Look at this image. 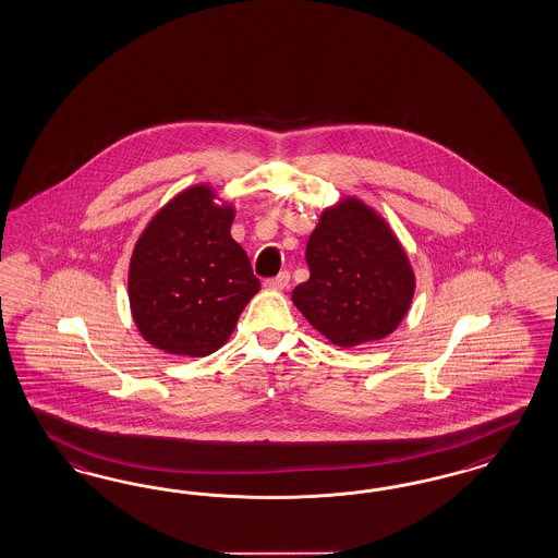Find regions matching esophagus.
<instances>
[{"mask_svg": "<svg viewBox=\"0 0 558 558\" xmlns=\"http://www.w3.org/2000/svg\"><path fill=\"white\" fill-rule=\"evenodd\" d=\"M288 282H290V274H288V271H280L278 276L268 278V280L264 282V287L270 288V290H284V288L288 287Z\"/></svg>", "mask_w": 558, "mask_h": 558, "instance_id": "34e87169", "label": "esophagus"}]
</instances>
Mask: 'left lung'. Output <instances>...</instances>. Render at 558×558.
<instances>
[{
  "mask_svg": "<svg viewBox=\"0 0 558 558\" xmlns=\"http://www.w3.org/2000/svg\"><path fill=\"white\" fill-rule=\"evenodd\" d=\"M308 280L292 303L339 348L390 336L413 301L415 274L401 241L368 204L348 196L322 213L306 243Z\"/></svg>",
  "mask_w": 558,
  "mask_h": 558,
  "instance_id": "8db88e82",
  "label": "left lung"
}]
</instances>
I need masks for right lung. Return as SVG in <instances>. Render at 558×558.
<instances>
[{
  "mask_svg": "<svg viewBox=\"0 0 558 558\" xmlns=\"http://www.w3.org/2000/svg\"><path fill=\"white\" fill-rule=\"evenodd\" d=\"M206 184L171 198L138 236L129 301L138 333L168 354L217 352L259 290L250 257L231 236L233 204Z\"/></svg>",
  "mask_w": 558,
  "mask_h": 558,
  "instance_id": "add662e5",
  "label": "right lung"
}]
</instances>
